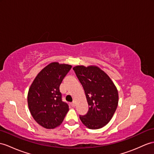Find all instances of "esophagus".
Instances as JSON below:
<instances>
[{"mask_svg":"<svg viewBox=\"0 0 154 154\" xmlns=\"http://www.w3.org/2000/svg\"><path fill=\"white\" fill-rule=\"evenodd\" d=\"M71 105H72V106L74 107L75 106H76V102H75V101H73V102L71 103Z\"/></svg>","mask_w":154,"mask_h":154,"instance_id":"34e87169","label":"esophagus"}]
</instances>
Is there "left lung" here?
Wrapping results in <instances>:
<instances>
[{"label": "left lung", "mask_w": 154, "mask_h": 154, "mask_svg": "<svg viewBox=\"0 0 154 154\" xmlns=\"http://www.w3.org/2000/svg\"><path fill=\"white\" fill-rule=\"evenodd\" d=\"M73 70L83 86L89 105L87 114L80 116V120L89 129L102 128L110 121L117 108V88L98 66L80 65Z\"/></svg>", "instance_id": "left-lung-1"}]
</instances>
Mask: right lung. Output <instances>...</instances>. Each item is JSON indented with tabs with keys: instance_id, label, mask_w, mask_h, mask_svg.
<instances>
[{
	"instance_id": "obj_1",
	"label": "right lung",
	"mask_w": 154,
	"mask_h": 154,
	"mask_svg": "<svg viewBox=\"0 0 154 154\" xmlns=\"http://www.w3.org/2000/svg\"><path fill=\"white\" fill-rule=\"evenodd\" d=\"M72 66L51 63L40 71L29 88L27 102L35 120L46 129L61 125L69 111L59 86Z\"/></svg>"
}]
</instances>
